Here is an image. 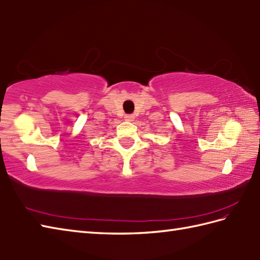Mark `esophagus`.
Returning a JSON list of instances; mask_svg holds the SVG:
<instances>
[{
	"label": "esophagus",
	"instance_id": "34e87169",
	"mask_svg": "<svg viewBox=\"0 0 260 260\" xmlns=\"http://www.w3.org/2000/svg\"><path fill=\"white\" fill-rule=\"evenodd\" d=\"M124 119H125V121H134L135 117L132 114H126L125 117H124Z\"/></svg>",
	"mask_w": 260,
	"mask_h": 260
}]
</instances>
